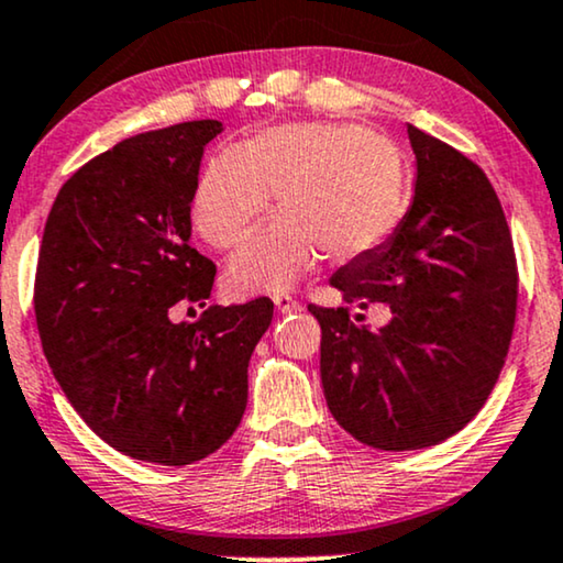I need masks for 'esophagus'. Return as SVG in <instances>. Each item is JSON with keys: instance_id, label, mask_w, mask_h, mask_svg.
<instances>
[{"instance_id": "esophagus-1", "label": "esophagus", "mask_w": 563, "mask_h": 563, "mask_svg": "<svg viewBox=\"0 0 563 563\" xmlns=\"http://www.w3.org/2000/svg\"><path fill=\"white\" fill-rule=\"evenodd\" d=\"M273 301H275V309L280 311V313H294V311H301V303L296 301L294 296H288V294H275L273 296Z\"/></svg>"}]
</instances>
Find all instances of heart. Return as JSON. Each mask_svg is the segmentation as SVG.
I'll use <instances>...</instances> for the list:
<instances>
[{
	"label": "heart",
	"mask_w": 563,
	"mask_h": 563,
	"mask_svg": "<svg viewBox=\"0 0 563 563\" xmlns=\"http://www.w3.org/2000/svg\"><path fill=\"white\" fill-rule=\"evenodd\" d=\"M273 192L283 213L229 267L239 294L288 288L319 250L329 260L376 250L404 213L407 172L394 141L363 125H275L206 164L195 229L208 244L234 250L265 219Z\"/></svg>",
	"instance_id": "b5f03b06"
}]
</instances>
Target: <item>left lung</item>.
<instances>
[{
    "mask_svg": "<svg viewBox=\"0 0 563 563\" xmlns=\"http://www.w3.org/2000/svg\"><path fill=\"white\" fill-rule=\"evenodd\" d=\"M409 141L417 183L407 216L329 280L344 303L386 302L393 319L371 330L349 319V306H309L327 407L378 451H419L463 430L497 384L517 313L512 234L492 183L415 125Z\"/></svg>",
    "mask_w": 563,
    "mask_h": 563,
    "instance_id": "obj_1",
    "label": "left lung"
}]
</instances>
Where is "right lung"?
I'll list each match as a JSON object with an SVG mask.
<instances>
[{
    "label": "right lung",
    "mask_w": 563,
    "mask_h": 563,
    "mask_svg": "<svg viewBox=\"0 0 563 563\" xmlns=\"http://www.w3.org/2000/svg\"><path fill=\"white\" fill-rule=\"evenodd\" d=\"M219 120L120 141L58 190L35 269V321L66 399L110 448L187 466L227 443L273 301L206 306L216 265L190 246V206Z\"/></svg>",
    "instance_id": "right-lung-1"
}]
</instances>
